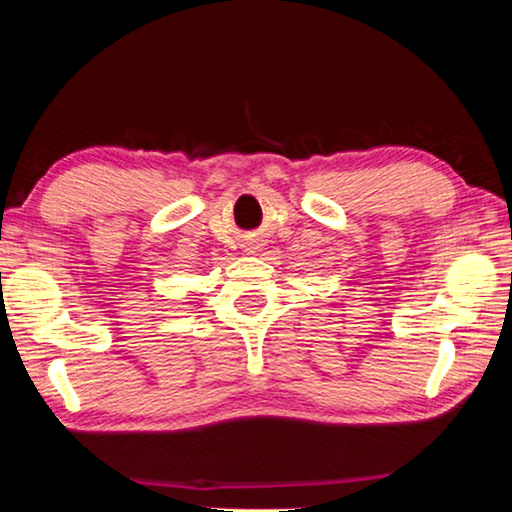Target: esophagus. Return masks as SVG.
Instances as JSON below:
<instances>
[{
	"mask_svg": "<svg viewBox=\"0 0 512 512\" xmlns=\"http://www.w3.org/2000/svg\"><path fill=\"white\" fill-rule=\"evenodd\" d=\"M244 249H247V254H256V251L261 249V240H249L244 244Z\"/></svg>",
	"mask_w": 512,
	"mask_h": 512,
	"instance_id": "obj_1",
	"label": "esophagus"
}]
</instances>
